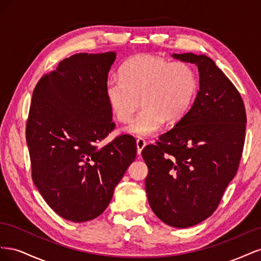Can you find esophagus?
Returning <instances> with one entry per match:
<instances>
[{"mask_svg": "<svg viewBox=\"0 0 261 261\" xmlns=\"http://www.w3.org/2000/svg\"><path fill=\"white\" fill-rule=\"evenodd\" d=\"M136 145H137V153L140 155L141 151H143V149L146 147L147 143L145 141V139L143 138H138L136 141Z\"/></svg>", "mask_w": 261, "mask_h": 261, "instance_id": "obj_1", "label": "esophagus"}]
</instances>
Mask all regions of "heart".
Segmentation results:
<instances>
[{"mask_svg":"<svg viewBox=\"0 0 261 261\" xmlns=\"http://www.w3.org/2000/svg\"><path fill=\"white\" fill-rule=\"evenodd\" d=\"M120 78H110L105 94L113 116L120 122L136 117L124 132L149 136L161 127L163 121L176 123L191 110L198 91L195 68L183 61H173L153 54H137L126 61Z\"/></svg>","mask_w":261,"mask_h":261,"instance_id":"heart-1","label":"heart"}]
</instances>
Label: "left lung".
Returning <instances> with one entry per match:
<instances>
[{
	"label": "left lung",
	"mask_w": 261,
	"mask_h": 261,
	"mask_svg": "<svg viewBox=\"0 0 261 261\" xmlns=\"http://www.w3.org/2000/svg\"><path fill=\"white\" fill-rule=\"evenodd\" d=\"M172 57L198 67L199 91L187 114L141 155L152 211L168 225L188 227L216 211L238 172L247 118L239 90L210 58Z\"/></svg>",
	"instance_id": "1"
}]
</instances>
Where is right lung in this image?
Segmentation results:
<instances>
[{"mask_svg": "<svg viewBox=\"0 0 261 261\" xmlns=\"http://www.w3.org/2000/svg\"><path fill=\"white\" fill-rule=\"evenodd\" d=\"M114 52L78 53L38 82L26 125L31 176L58 215L73 222L99 217L135 160L136 140L98 144L115 124L105 94Z\"/></svg>", "mask_w": 261, "mask_h": 261, "instance_id": "right-lung-1", "label": "right lung"}]
</instances>
